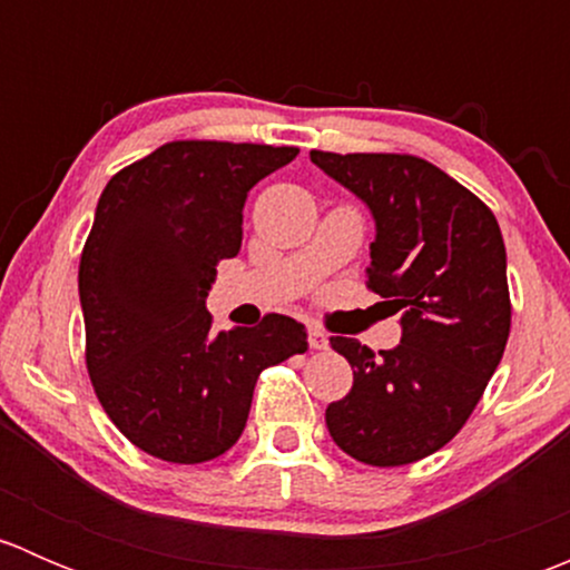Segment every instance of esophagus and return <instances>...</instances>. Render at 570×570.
Returning a JSON list of instances; mask_svg holds the SVG:
<instances>
[{
    "label": "esophagus",
    "mask_w": 570,
    "mask_h": 570,
    "mask_svg": "<svg viewBox=\"0 0 570 570\" xmlns=\"http://www.w3.org/2000/svg\"><path fill=\"white\" fill-rule=\"evenodd\" d=\"M308 344L314 350H325L327 347V333L322 331L320 325H308Z\"/></svg>",
    "instance_id": "esophagus-1"
}]
</instances>
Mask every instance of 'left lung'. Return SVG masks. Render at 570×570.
Returning <instances> with one entry per match:
<instances>
[{"mask_svg":"<svg viewBox=\"0 0 570 570\" xmlns=\"http://www.w3.org/2000/svg\"><path fill=\"white\" fill-rule=\"evenodd\" d=\"M312 163L370 206L377 234L366 286L402 314L394 350L375 355L358 338H331L353 366V389L327 405L325 424L355 461L416 463L461 433L502 361V232L474 193L428 159L312 151Z\"/></svg>","mask_w":570,"mask_h":570,"instance_id":"left-lung-1","label":"left lung"}]
</instances>
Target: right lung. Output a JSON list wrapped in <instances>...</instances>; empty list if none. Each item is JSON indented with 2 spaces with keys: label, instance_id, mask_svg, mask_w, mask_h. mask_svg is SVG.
Returning a JSON list of instances; mask_svg holds the SVG:
<instances>
[{
  "label": "right lung",
  "instance_id": "obj_1",
  "mask_svg": "<svg viewBox=\"0 0 570 570\" xmlns=\"http://www.w3.org/2000/svg\"><path fill=\"white\" fill-rule=\"evenodd\" d=\"M295 157V146L174 140L101 193L79 258L85 364L115 428L159 461L232 450L262 370L308 350L284 314L212 333L206 312L217 262L243 245L250 187Z\"/></svg>",
  "mask_w": 570,
  "mask_h": 570
}]
</instances>
